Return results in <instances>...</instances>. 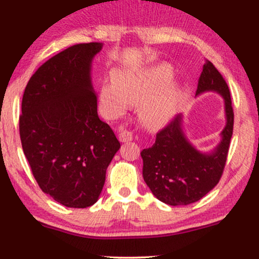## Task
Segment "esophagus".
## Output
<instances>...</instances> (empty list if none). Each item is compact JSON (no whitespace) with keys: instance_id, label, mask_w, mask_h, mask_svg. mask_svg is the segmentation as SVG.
<instances>
[{"instance_id":"esophagus-1","label":"esophagus","mask_w":259,"mask_h":259,"mask_svg":"<svg viewBox=\"0 0 259 259\" xmlns=\"http://www.w3.org/2000/svg\"><path fill=\"white\" fill-rule=\"evenodd\" d=\"M119 140L121 141V143H127V141L133 140V134L128 132V131H120Z\"/></svg>"}]
</instances>
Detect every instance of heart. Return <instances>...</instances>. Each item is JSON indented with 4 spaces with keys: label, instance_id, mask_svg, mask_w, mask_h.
<instances>
[{
    "label": "heart",
    "instance_id": "1",
    "mask_svg": "<svg viewBox=\"0 0 259 259\" xmlns=\"http://www.w3.org/2000/svg\"><path fill=\"white\" fill-rule=\"evenodd\" d=\"M172 70L158 66L145 73L114 74V82L101 84L102 101L114 115L126 111L127 104L140 105L139 115L147 127H158L168 121L176 113L180 99L177 84H168Z\"/></svg>",
    "mask_w": 259,
    "mask_h": 259
}]
</instances>
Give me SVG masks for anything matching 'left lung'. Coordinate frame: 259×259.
Instances as JSON below:
<instances>
[{"mask_svg":"<svg viewBox=\"0 0 259 259\" xmlns=\"http://www.w3.org/2000/svg\"><path fill=\"white\" fill-rule=\"evenodd\" d=\"M215 92L224 99L226 123L221 141L211 152H200L190 143L178 114L157 134L153 146L141 151L143 177L154 197L178 206L196 203L217 185L224 171L233 131V109L228 83L206 60L196 95Z\"/></svg>","mask_w":259,"mask_h":259,"instance_id":"8db88e82","label":"left lung"}]
</instances>
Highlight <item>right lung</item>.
<instances>
[{"mask_svg":"<svg viewBox=\"0 0 259 259\" xmlns=\"http://www.w3.org/2000/svg\"><path fill=\"white\" fill-rule=\"evenodd\" d=\"M100 42L72 46L46 61L28 81L20 137L40 189L67 207L95 204L106 169L120 148L98 115L92 61Z\"/></svg>","mask_w":259,"mask_h":259,"instance_id":"right-lung-1","label":"right lung"}]
</instances>
